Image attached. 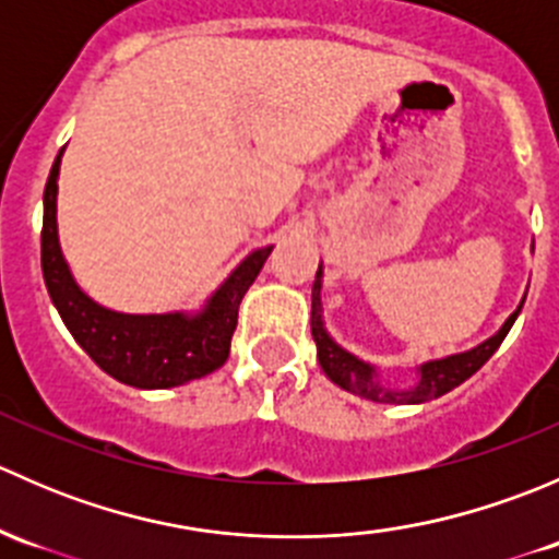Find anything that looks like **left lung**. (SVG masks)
<instances>
[{
  "label": "left lung",
  "instance_id": "obj_1",
  "mask_svg": "<svg viewBox=\"0 0 559 559\" xmlns=\"http://www.w3.org/2000/svg\"><path fill=\"white\" fill-rule=\"evenodd\" d=\"M524 300L520 302L514 313L506 319V324L495 332L492 337H487L484 343H478L476 348L462 354H452V357L432 359V362L421 365L416 373L419 381L408 389H389L379 381V370L373 365L362 362L359 357H354L352 352L337 346L330 337V332L324 330V319H321V264L316 270L313 281V295H311V335L316 341V357H319L321 370L326 373V379L335 381L337 386L346 389V392L359 394L365 400H373V403H427V400H436L441 394L452 392L454 386H460L462 381L471 379L503 343V337L509 335V330L514 326L516 316H520Z\"/></svg>",
  "mask_w": 559,
  "mask_h": 559
}]
</instances>
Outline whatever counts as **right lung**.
<instances>
[{"label": "right lung", "mask_w": 559, "mask_h": 559, "mask_svg": "<svg viewBox=\"0 0 559 559\" xmlns=\"http://www.w3.org/2000/svg\"><path fill=\"white\" fill-rule=\"evenodd\" d=\"M61 151L43 194V278L78 346L116 381L138 389L189 384L222 368L238 326V308L273 246L251 251L200 313H118L94 302L72 278L56 229Z\"/></svg>", "instance_id": "1"}]
</instances>
